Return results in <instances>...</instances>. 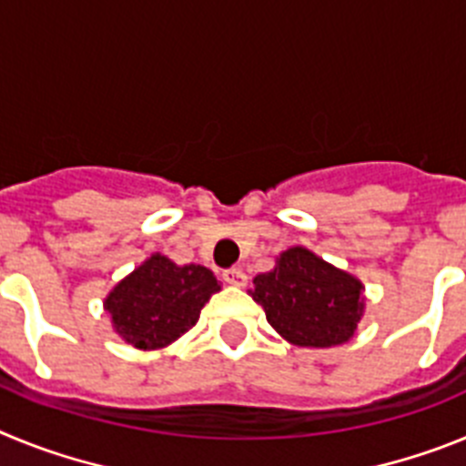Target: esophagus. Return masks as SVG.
I'll return each instance as SVG.
<instances>
[{"instance_id": "esophagus-1", "label": "esophagus", "mask_w": 466, "mask_h": 466, "mask_svg": "<svg viewBox=\"0 0 466 466\" xmlns=\"http://www.w3.org/2000/svg\"><path fill=\"white\" fill-rule=\"evenodd\" d=\"M224 282H228L230 287H245L247 275L242 268H228L224 270Z\"/></svg>"}]
</instances>
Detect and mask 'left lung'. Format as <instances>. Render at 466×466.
Masks as SVG:
<instances>
[{"mask_svg":"<svg viewBox=\"0 0 466 466\" xmlns=\"http://www.w3.org/2000/svg\"><path fill=\"white\" fill-rule=\"evenodd\" d=\"M249 296L263 306L270 327L299 348L348 343L366 310L361 279L300 245L284 249L273 270L257 275Z\"/></svg>","mask_w":466,"mask_h":466,"instance_id":"obj_1","label":"left lung"}]
</instances>
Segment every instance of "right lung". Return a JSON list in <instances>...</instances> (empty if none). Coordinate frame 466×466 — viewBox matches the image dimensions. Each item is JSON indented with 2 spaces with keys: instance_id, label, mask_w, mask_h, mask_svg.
<instances>
[{
  "instance_id": "add662e5",
  "label": "right lung",
  "mask_w": 466,
  "mask_h": 466,
  "mask_svg": "<svg viewBox=\"0 0 466 466\" xmlns=\"http://www.w3.org/2000/svg\"><path fill=\"white\" fill-rule=\"evenodd\" d=\"M221 291L214 273L198 263L177 266L151 254L102 300L118 339L137 350H163L196 327L203 306Z\"/></svg>"
}]
</instances>
